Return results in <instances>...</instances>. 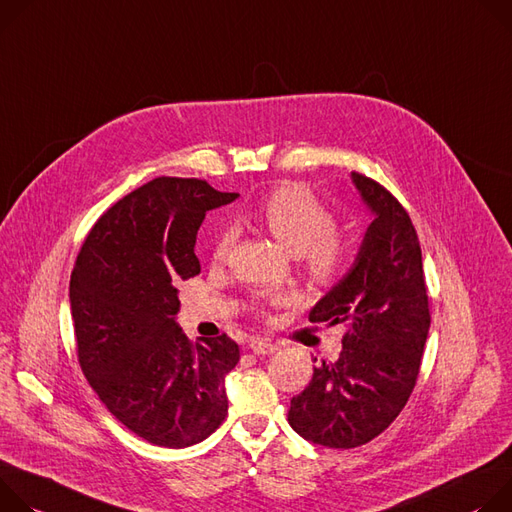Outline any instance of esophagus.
I'll return each instance as SVG.
<instances>
[{
    "instance_id": "esophagus-1",
    "label": "esophagus",
    "mask_w": 512,
    "mask_h": 512,
    "mask_svg": "<svg viewBox=\"0 0 512 512\" xmlns=\"http://www.w3.org/2000/svg\"><path fill=\"white\" fill-rule=\"evenodd\" d=\"M250 350L258 356H268V354H274L278 348L264 337H252L250 339Z\"/></svg>"
}]
</instances>
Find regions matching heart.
Here are the masks:
<instances>
[{
  "label": "heart",
  "mask_w": 512,
  "mask_h": 512,
  "mask_svg": "<svg viewBox=\"0 0 512 512\" xmlns=\"http://www.w3.org/2000/svg\"><path fill=\"white\" fill-rule=\"evenodd\" d=\"M256 219L272 234V238L293 256H301L307 272L319 280L329 282L342 274L348 260V244L335 230L333 213L299 183H285L270 191L258 211ZM234 242V230L225 227L213 242V260H223ZM280 303V295L270 297Z\"/></svg>",
  "instance_id": "obj_1"
}]
</instances>
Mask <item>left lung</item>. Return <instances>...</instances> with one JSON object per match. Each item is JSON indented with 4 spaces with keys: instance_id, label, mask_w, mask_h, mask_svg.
I'll use <instances>...</instances> for the list:
<instances>
[{
    "instance_id": "8db88e82",
    "label": "left lung",
    "mask_w": 512,
    "mask_h": 512,
    "mask_svg": "<svg viewBox=\"0 0 512 512\" xmlns=\"http://www.w3.org/2000/svg\"><path fill=\"white\" fill-rule=\"evenodd\" d=\"M374 219L344 278L309 321L344 323L337 362L313 368L293 396L291 427L311 443L352 449L378 437L405 409L417 384L431 325L421 246L405 207L380 183L352 173Z\"/></svg>"
}]
</instances>
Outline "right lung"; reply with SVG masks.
I'll return each instance as SVG.
<instances>
[{
	"label": "right lung",
	"mask_w": 512,
	"mask_h": 512,
	"mask_svg": "<svg viewBox=\"0 0 512 512\" xmlns=\"http://www.w3.org/2000/svg\"><path fill=\"white\" fill-rule=\"evenodd\" d=\"M238 199L199 179L158 177L109 207L77 256L71 313L85 378L107 411L160 447H189L227 415L234 339L177 323L181 280L201 272L197 232L207 211Z\"/></svg>",
	"instance_id": "add662e5"
}]
</instances>
